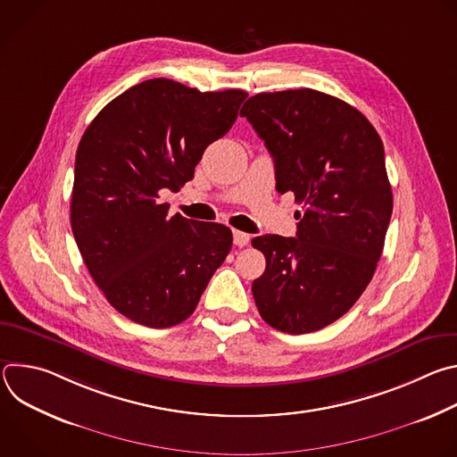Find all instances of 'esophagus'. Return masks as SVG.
Listing matches in <instances>:
<instances>
[{"label": "esophagus", "mask_w": 457, "mask_h": 457, "mask_svg": "<svg viewBox=\"0 0 457 457\" xmlns=\"http://www.w3.org/2000/svg\"><path fill=\"white\" fill-rule=\"evenodd\" d=\"M249 235L247 233H244V231H233V242H235V245H238V247H244V245H247L249 244Z\"/></svg>", "instance_id": "34e87169"}]
</instances>
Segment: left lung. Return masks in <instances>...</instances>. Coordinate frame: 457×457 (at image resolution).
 I'll use <instances>...</instances> for the list:
<instances>
[{
  "label": "left lung",
  "mask_w": 457,
  "mask_h": 457,
  "mask_svg": "<svg viewBox=\"0 0 457 457\" xmlns=\"http://www.w3.org/2000/svg\"><path fill=\"white\" fill-rule=\"evenodd\" d=\"M240 115L275 161L277 191L303 206L296 237L251 240L266 256L254 303L282 333L320 331L356 303L381 256L393 215L383 143L361 112L311 88L256 94Z\"/></svg>",
  "instance_id": "1"
}]
</instances>
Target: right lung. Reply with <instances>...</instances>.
<instances>
[{"label":"right lung","instance_id":"1","mask_svg":"<svg viewBox=\"0 0 457 457\" xmlns=\"http://www.w3.org/2000/svg\"><path fill=\"white\" fill-rule=\"evenodd\" d=\"M245 97L244 90L199 92L157 78L117 96L85 129L72 233L94 282L132 321L154 329L184 321L226 260L229 228L170 217L161 197L193 179Z\"/></svg>","mask_w":457,"mask_h":457}]
</instances>
